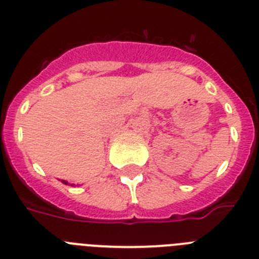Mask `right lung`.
<instances>
[{
  "label": "right lung",
  "instance_id": "right-lung-1",
  "mask_svg": "<svg viewBox=\"0 0 259 259\" xmlns=\"http://www.w3.org/2000/svg\"><path fill=\"white\" fill-rule=\"evenodd\" d=\"M62 183H64V184H66V185H67V181H64V180H62Z\"/></svg>",
  "mask_w": 259,
  "mask_h": 259
}]
</instances>
